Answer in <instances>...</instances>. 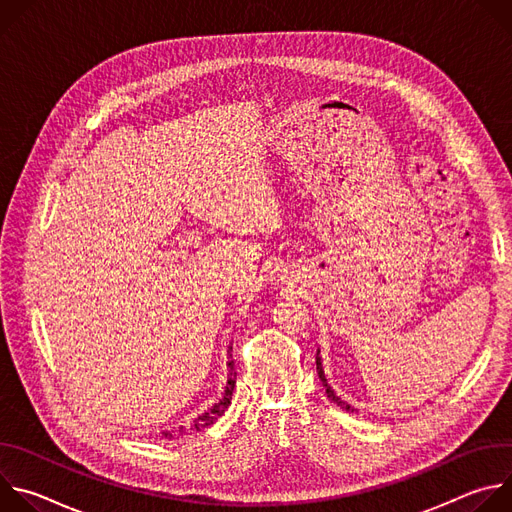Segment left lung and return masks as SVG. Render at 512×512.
<instances>
[{
  "label": "left lung",
  "instance_id": "8db88e82",
  "mask_svg": "<svg viewBox=\"0 0 512 512\" xmlns=\"http://www.w3.org/2000/svg\"><path fill=\"white\" fill-rule=\"evenodd\" d=\"M316 371H318V377H320V381H322V385H324V389H326V395L334 401V403H338L342 409H346V411H354V407L352 405H348V403H344L340 397H336V393L330 389V385H328V381H326V377H324V371H322V362H320V352H316Z\"/></svg>",
  "mask_w": 512,
  "mask_h": 512
}]
</instances>
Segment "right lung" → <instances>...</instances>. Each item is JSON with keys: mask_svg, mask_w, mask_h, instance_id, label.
<instances>
[{"mask_svg": "<svg viewBox=\"0 0 512 512\" xmlns=\"http://www.w3.org/2000/svg\"><path fill=\"white\" fill-rule=\"evenodd\" d=\"M231 350H233V346H229V358H233V354H231ZM235 383H237V373H235V360H229V383H227V389H225V395H223V399L218 401V403H214V407L210 409V411H206L204 415H200L198 419H194L192 421V425H190V429H196V431H200V429H204V427H208V425H212L218 417H221L227 409H229V405H231V399H233V389H235ZM180 433H186V429H178V433H170V431H164L162 435L164 437H174V435H180Z\"/></svg>", "mask_w": 512, "mask_h": 512, "instance_id": "add662e5", "label": "right lung"}]
</instances>
